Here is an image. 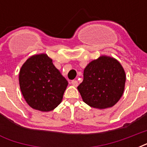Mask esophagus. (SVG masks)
Wrapping results in <instances>:
<instances>
[{"label": "esophagus", "instance_id": "esophagus-1", "mask_svg": "<svg viewBox=\"0 0 147 147\" xmlns=\"http://www.w3.org/2000/svg\"><path fill=\"white\" fill-rule=\"evenodd\" d=\"M71 84L72 85H73L74 87H77L78 85V81H76V80H72L71 82Z\"/></svg>", "mask_w": 147, "mask_h": 147}]
</instances>
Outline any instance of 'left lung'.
I'll return each instance as SVG.
<instances>
[{"label": "left lung", "instance_id": "1", "mask_svg": "<svg viewBox=\"0 0 147 147\" xmlns=\"http://www.w3.org/2000/svg\"><path fill=\"white\" fill-rule=\"evenodd\" d=\"M78 90L83 101L90 107L105 109L116 105L124 91L126 74L123 66L113 57L100 55L84 70Z\"/></svg>", "mask_w": 147, "mask_h": 147}]
</instances>
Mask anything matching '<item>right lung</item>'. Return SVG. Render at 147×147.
I'll return each mask as SVG.
<instances>
[{
  "label": "right lung",
  "mask_w": 147,
  "mask_h": 147,
  "mask_svg": "<svg viewBox=\"0 0 147 147\" xmlns=\"http://www.w3.org/2000/svg\"><path fill=\"white\" fill-rule=\"evenodd\" d=\"M19 83L26 103L45 112L53 111L62 102L69 84L46 53L26 59L20 70Z\"/></svg>",
  "instance_id": "1"
}]
</instances>
